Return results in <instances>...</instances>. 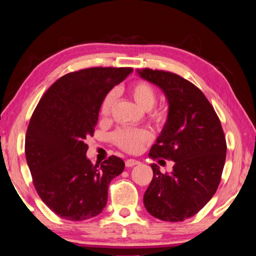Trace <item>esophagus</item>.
I'll list each match as a JSON object with an SVG mask.
<instances>
[{"label": "esophagus", "mask_w": 256, "mask_h": 256, "mask_svg": "<svg viewBox=\"0 0 256 256\" xmlns=\"http://www.w3.org/2000/svg\"><path fill=\"white\" fill-rule=\"evenodd\" d=\"M140 162L138 160H135V159H128L126 160V167H132V166H136V164H140Z\"/></svg>", "instance_id": "esophagus-1"}]
</instances>
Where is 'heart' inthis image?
Returning a JSON list of instances; mask_svg holds the SVG:
<instances>
[{
  "label": "heart",
  "mask_w": 256,
  "mask_h": 256,
  "mask_svg": "<svg viewBox=\"0 0 256 256\" xmlns=\"http://www.w3.org/2000/svg\"><path fill=\"white\" fill-rule=\"evenodd\" d=\"M130 95L135 103L143 110L148 111V114L152 120L161 122L166 118V113L162 110H151L156 102V92L150 84L145 81L136 82L130 87ZM116 94L110 92L104 97L100 104V114L108 116L111 113L113 103H114ZM151 138V134L148 130H135V129H120L114 134V140L121 148L136 153L138 152L145 142Z\"/></svg>",
  "instance_id": "b5f03b06"
}]
</instances>
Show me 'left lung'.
I'll return each instance as SVG.
<instances>
[{
	"label": "left lung",
	"mask_w": 256,
	"mask_h": 256,
	"mask_svg": "<svg viewBox=\"0 0 256 256\" xmlns=\"http://www.w3.org/2000/svg\"><path fill=\"white\" fill-rule=\"evenodd\" d=\"M137 73L162 90L168 102L167 121L150 156L174 161L172 172L166 174L151 164L153 178L144 194V206L161 221H184L218 190L226 153L222 126L202 90L186 78L150 68Z\"/></svg>",
	"instance_id": "left-lung-1"
}]
</instances>
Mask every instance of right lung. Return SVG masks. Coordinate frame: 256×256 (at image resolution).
<instances>
[{"label": "right lung", "instance_id": "1", "mask_svg": "<svg viewBox=\"0 0 256 256\" xmlns=\"http://www.w3.org/2000/svg\"><path fill=\"white\" fill-rule=\"evenodd\" d=\"M132 72L130 68H92L62 76L38 102L25 138L34 186L54 214L84 221L102 213L111 180L124 169L116 156L100 164L87 158L104 97Z\"/></svg>", "mask_w": 256, "mask_h": 256}]
</instances>
